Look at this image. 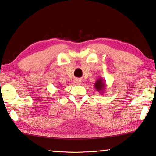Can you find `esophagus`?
I'll return each instance as SVG.
<instances>
[{
	"label": "esophagus",
	"mask_w": 156,
	"mask_h": 156,
	"mask_svg": "<svg viewBox=\"0 0 156 156\" xmlns=\"http://www.w3.org/2000/svg\"><path fill=\"white\" fill-rule=\"evenodd\" d=\"M75 83L76 84H78V85H80V84L82 83V80H81L80 79H79V78H76V79H75Z\"/></svg>",
	"instance_id": "esophagus-1"
}]
</instances>
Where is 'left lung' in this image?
<instances>
[{
  "label": "left lung",
  "mask_w": 156,
  "mask_h": 156,
  "mask_svg": "<svg viewBox=\"0 0 156 156\" xmlns=\"http://www.w3.org/2000/svg\"><path fill=\"white\" fill-rule=\"evenodd\" d=\"M105 80L102 78H98L94 83V88L96 89V90L98 91L100 94H102L105 90Z\"/></svg>",
  "instance_id": "obj_1"
}]
</instances>
